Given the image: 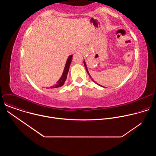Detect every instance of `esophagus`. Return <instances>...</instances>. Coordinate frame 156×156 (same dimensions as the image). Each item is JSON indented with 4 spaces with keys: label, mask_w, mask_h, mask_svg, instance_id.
Here are the masks:
<instances>
[{
    "label": "esophagus",
    "mask_w": 156,
    "mask_h": 156,
    "mask_svg": "<svg viewBox=\"0 0 156 156\" xmlns=\"http://www.w3.org/2000/svg\"><path fill=\"white\" fill-rule=\"evenodd\" d=\"M76 52L77 53H83L84 52V48L83 47H78L76 49Z\"/></svg>",
    "instance_id": "1"
}]
</instances>
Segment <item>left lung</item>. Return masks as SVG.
Returning a JSON list of instances; mask_svg holds the SVG:
<instances>
[{"instance_id": "8db88e82", "label": "left lung", "mask_w": 156, "mask_h": 156, "mask_svg": "<svg viewBox=\"0 0 156 156\" xmlns=\"http://www.w3.org/2000/svg\"><path fill=\"white\" fill-rule=\"evenodd\" d=\"M84 66H85V68H86V71H87V73H88V75H90V74H89V72H88V70H87V66H86V63H85V62L84 61ZM90 76V78H91V76ZM92 80H93V79H92ZM93 81H94V80H93Z\"/></svg>"}]
</instances>
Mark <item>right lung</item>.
<instances>
[{"mask_svg": "<svg viewBox=\"0 0 156 156\" xmlns=\"http://www.w3.org/2000/svg\"><path fill=\"white\" fill-rule=\"evenodd\" d=\"M72 57H73V55H71L68 57V59H67V60H66V64H65V69H64V70H63V74H62L61 78L57 82L56 84H55L53 86H51L50 87L51 90H55V89H57V88L62 86L64 84V83L65 82V80H66V78H67V74H68V72H69V70L70 63L72 62Z\"/></svg>", "mask_w": 156, "mask_h": 156, "instance_id": "1", "label": "right lung"}]
</instances>
